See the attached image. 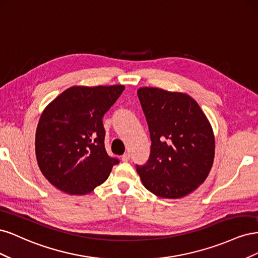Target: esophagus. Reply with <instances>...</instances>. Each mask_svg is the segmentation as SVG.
Here are the masks:
<instances>
[{"label": "esophagus", "instance_id": "34e87169", "mask_svg": "<svg viewBox=\"0 0 258 258\" xmlns=\"http://www.w3.org/2000/svg\"><path fill=\"white\" fill-rule=\"evenodd\" d=\"M129 159H130V154L129 153H126V154H123L121 156V160L122 161H128Z\"/></svg>", "mask_w": 258, "mask_h": 258}]
</instances>
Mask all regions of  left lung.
Returning <instances> with one entry per match:
<instances>
[{"label": "left lung", "instance_id": "8db88e82", "mask_svg": "<svg viewBox=\"0 0 258 258\" xmlns=\"http://www.w3.org/2000/svg\"><path fill=\"white\" fill-rule=\"evenodd\" d=\"M151 136V153L137 171L145 188L176 199L205 182L214 160L215 142L205 113L191 97L159 88L138 90Z\"/></svg>", "mask_w": 258, "mask_h": 258}]
</instances>
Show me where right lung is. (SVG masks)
<instances>
[{
    "label": "right lung",
    "mask_w": 258,
    "mask_h": 258,
    "mask_svg": "<svg viewBox=\"0 0 258 258\" xmlns=\"http://www.w3.org/2000/svg\"><path fill=\"white\" fill-rule=\"evenodd\" d=\"M122 85L67 89L45 108L37 124L38 167L58 189L85 195L106 181L119 160L108 156L102 118Z\"/></svg>",
    "instance_id": "right-lung-1"
}]
</instances>
